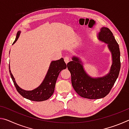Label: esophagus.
<instances>
[{
    "label": "esophagus",
    "mask_w": 129,
    "mask_h": 129,
    "mask_svg": "<svg viewBox=\"0 0 129 129\" xmlns=\"http://www.w3.org/2000/svg\"><path fill=\"white\" fill-rule=\"evenodd\" d=\"M69 57H65L64 58V61H65V62L67 64L69 62Z\"/></svg>",
    "instance_id": "esophagus-1"
}]
</instances>
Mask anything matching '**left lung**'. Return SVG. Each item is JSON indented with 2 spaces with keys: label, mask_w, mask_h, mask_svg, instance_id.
I'll use <instances>...</instances> for the list:
<instances>
[{
  "label": "left lung",
  "mask_w": 129,
  "mask_h": 129,
  "mask_svg": "<svg viewBox=\"0 0 129 129\" xmlns=\"http://www.w3.org/2000/svg\"><path fill=\"white\" fill-rule=\"evenodd\" d=\"M97 38L107 44L112 54V64L108 73L102 77H91L85 70L80 56H74L67 64L71 74L72 84L76 93L81 97L91 100L102 99L108 94L118 77L121 68L119 45L111 30L108 28L102 27Z\"/></svg>",
  "instance_id": "obj_1"
}]
</instances>
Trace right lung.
Masks as SVG:
<instances>
[{
    "mask_svg": "<svg viewBox=\"0 0 129 129\" xmlns=\"http://www.w3.org/2000/svg\"><path fill=\"white\" fill-rule=\"evenodd\" d=\"M20 33V30H19L17 32L16 39H15L14 42L13 43L12 45L16 43V41L19 38ZM66 68L67 65L62 58L58 60L52 61L50 64L46 76L40 85L32 90H25L21 89L17 84L14 76L12 75L11 71L10 70V65L9 64V71L11 77L14 82L17 91L25 99L34 101H45L51 97L53 94L56 81L60 72Z\"/></svg>",
    "mask_w": 129,
    "mask_h": 129,
    "instance_id": "right-lung-1",
    "label": "right lung"
}]
</instances>
